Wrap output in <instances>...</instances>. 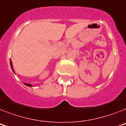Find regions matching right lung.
I'll return each mask as SVG.
<instances>
[{
    "mask_svg": "<svg viewBox=\"0 0 126 126\" xmlns=\"http://www.w3.org/2000/svg\"><path fill=\"white\" fill-rule=\"evenodd\" d=\"M10 65H11V68H12L13 71L14 72V73H15L14 70H13V66H12V63H11V61H10ZM25 85H27V86H32V85H31V84H28V83H25Z\"/></svg>",
    "mask_w": 126,
    "mask_h": 126,
    "instance_id": "obj_1",
    "label": "right lung"
}]
</instances>
